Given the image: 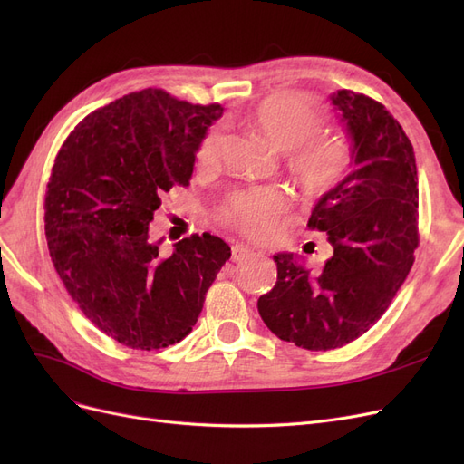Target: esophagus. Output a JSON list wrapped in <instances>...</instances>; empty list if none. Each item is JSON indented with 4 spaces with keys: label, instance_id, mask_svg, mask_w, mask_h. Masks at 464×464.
<instances>
[{
    "label": "esophagus",
    "instance_id": "esophagus-1",
    "mask_svg": "<svg viewBox=\"0 0 464 464\" xmlns=\"http://www.w3.org/2000/svg\"><path fill=\"white\" fill-rule=\"evenodd\" d=\"M257 254H259V251H256L254 247H249V246H246V244H234V246H232V259H234L236 263H244L246 259L256 257Z\"/></svg>",
    "mask_w": 464,
    "mask_h": 464
}]
</instances>
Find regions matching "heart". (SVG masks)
<instances>
[{"label": "heart", "mask_w": 464, "mask_h": 464, "mask_svg": "<svg viewBox=\"0 0 464 464\" xmlns=\"http://www.w3.org/2000/svg\"><path fill=\"white\" fill-rule=\"evenodd\" d=\"M246 125L261 133L273 149L286 152V166L305 195L333 191L350 170V149L344 139L321 135L323 114L310 98L298 92L269 96L246 116ZM224 137L208 130L198 147V164L210 170L222 160ZM288 195L275 186L232 193L220 208V220L244 236L269 237L280 215L288 208Z\"/></svg>", "instance_id": "obj_1"}]
</instances>
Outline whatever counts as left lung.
<instances>
[{
  "instance_id": "1",
  "label": "left lung",
  "mask_w": 464,
  "mask_h": 464,
  "mask_svg": "<svg viewBox=\"0 0 464 464\" xmlns=\"http://www.w3.org/2000/svg\"><path fill=\"white\" fill-rule=\"evenodd\" d=\"M353 143L346 178L307 220L327 232L333 257L310 273L292 254L275 256L276 285L259 298L265 325L280 341L333 350L382 317L409 276L418 247V174L411 139L373 98L331 96Z\"/></svg>"
}]
</instances>
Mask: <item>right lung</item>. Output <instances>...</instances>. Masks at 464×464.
<instances>
[{
  "label": "right lung",
  "mask_w": 464,
  "mask_h": 464,
  "mask_svg": "<svg viewBox=\"0 0 464 464\" xmlns=\"http://www.w3.org/2000/svg\"><path fill=\"white\" fill-rule=\"evenodd\" d=\"M222 110L162 89L125 94L81 120L53 160L44 199L52 263L82 315L120 344L159 350L186 339L232 256L203 232L162 257L149 236L166 193L189 186Z\"/></svg>",
  "instance_id": "add662e5"
}]
</instances>
